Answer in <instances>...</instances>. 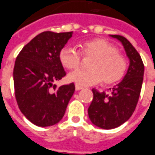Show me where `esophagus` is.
I'll return each mask as SVG.
<instances>
[{
  "mask_svg": "<svg viewBox=\"0 0 155 155\" xmlns=\"http://www.w3.org/2000/svg\"><path fill=\"white\" fill-rule=\"evenodd\" d=\"M83 89V87H81V86H78V85H75V90L77 91H78V90H82Z\"/></svg>",
  "mask_w": 155,
  "mask_h": 155,
  "instance_id": "34e87169",
  "label": "esophagus"
}]
</instances>
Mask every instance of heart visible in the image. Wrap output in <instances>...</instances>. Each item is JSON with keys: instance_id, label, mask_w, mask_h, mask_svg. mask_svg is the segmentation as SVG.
I'll list each match as a JSON object with an SVG mask.
<instances>
[{"instance_id": "obj_1", "label": "heart", "mask_w": 155, "mask_h": 155, "mask_svg": "<svg viewBox=\"0 0 155 155\" xmlns=\"http://www.w3.org/2000/svg\"><path fill=\"white\" fill-rule=\"evenodd\" d=\"M82 55L92 57L90 69H79L71 72L68 79L78 86H89L102 81L104 84L119 82L127 70V63L118 49L104 39L96 38L83 41L81 49L73 46H65L60 51L61 63L69 70L77 69L82 62Z\"/></svg>"}]
</instances>
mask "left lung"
<instances>
[{
	"label": "left lung",
	"mask_w": 155,
	"mask_h": 155,
	"mask_svg": "<svg viewBox=\"0 0 155 155\" xmlns=\"http://www.w3.org/2000/svg\"><path fill=\"white\" fill-rule=\"evenodd\" d=\"M122 42L130 60L126 75L119 84L101 93L93 89V101L88 109L91 122L101 129H114L126 122L137 105L143 85L144 65L131 43L122 36L111 35Z\"/></svg>",
	"instance_id": "8db88e82"
}]
</instances>
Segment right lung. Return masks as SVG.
Listing matches in <instances>:
<instances>
[{
	"label": "right lung",
	"mask_w": 155,
	"mask_h": 155,
	"mask_svg": "<svg viewBox=\"0 0 155 155\" xmlns=\"http://www.w3.org/2000/svg\"><path fill=\"white\" fill-rule=\"evenodd\" d=\"M72 33L41 32L22 48L16 58L15 98L22 114L37 126L59 123L75 91L74 84L58 89L53 84L66 75L59 54Z\"/></svg>",
	"instance_id": "obj_1"
}]
</instances>
